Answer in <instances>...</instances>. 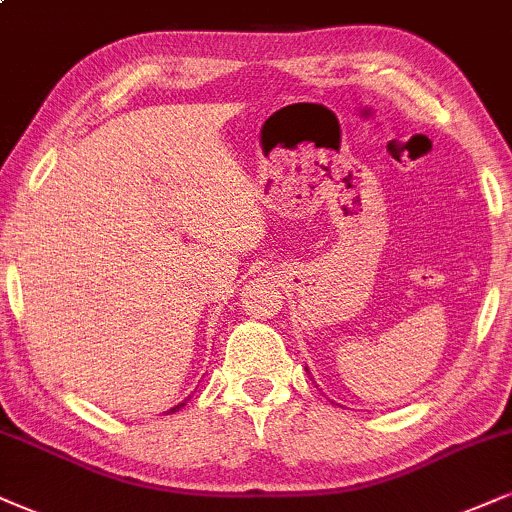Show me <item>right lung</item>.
Wrapping results in <instances>:
<instances>
[{
  "mask_svg": "<svg viewBox=\"0 0 512 512\" xmlns=\"http://www.w3.org/2000/svg\"><path fill=\"white\" fill-rule=\"evenodd\" d=\"M185 403H187V399H185V401H182V403H178V406H175V408H170V410H168V413H175V410H180L182 406H185Z\"/></svg>",
  "mask_w": 512,
  "mask_h": 512,
  "instance_id": "right-lung-1",
  "label": "right lung"
}]
</instances>
